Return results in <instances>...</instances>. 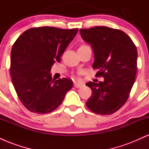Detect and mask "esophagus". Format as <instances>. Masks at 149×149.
<instances>
[{
    "label": "esophagus",
    "instance_id": "esophagus-1",
    "mask_svg": "<svg viewBox=\"0 0 149 149\" xmlns=\"http://www.w3.org/2000/svg\"><path fill=\"white\" fill-rule=\"evenodd\" d=\"M83 86L82 83H74V87L76 88H80V87Z\"/></svg>",
    "mask_w": 149,
    "mask_h": 149
}]
</instances>
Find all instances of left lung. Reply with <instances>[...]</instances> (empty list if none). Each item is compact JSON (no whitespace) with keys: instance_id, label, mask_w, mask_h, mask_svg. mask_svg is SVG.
Returning a JSON list of instances; mask_svg holds the SVG:
<instances>
[{"instance_id":"8db88e82","label":"left lung","mask_w":149,"mask_h":149,"mask_svg":"<svg viewBox=\"0 0 149 149\" xmlns=\"http://www.w3.org/2000/svg\"><path fill=\"white\" fill-rule=\"evenodd\" d=\"M83 40L90 44L95 54L93 69L104 82H89L92 95L86 106L92 112L109 115L127 102L135 81L137 51L132 39L123 31L107 26L81 29Z\"/></svg>"}]
</instances>
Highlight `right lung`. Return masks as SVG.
Instances as JSON below:
<instances>
[{
  "instance_id": "right-lung-1",
  "label": "right lung",
  "mask_w": 149,
  "mask_h": 149,
  "mask_svg": "<svg viewBox=\"0 0 149 149\" xmlns=\"http://www.w3.org/2000/svg\"><path fill=\"white\" fill-rule=\"evenodd\" d=\"M78 29L35 27L25 31L13 44L10 75L17 95L30 111L48 113L57 109L73 86L69 78L54 80L49 73L59 62Z\"/></svg>"
}]
</instances>
